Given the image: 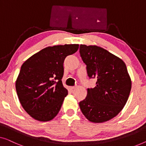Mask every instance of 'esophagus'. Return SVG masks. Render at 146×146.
<instances>
[{
  "mask_svg": "<svg viewBox=\"0 0 146 146\" xmlns=\"http://www.w3.org/2000/svg\"><path fill=\"white\" fill-rule=\"evenodd\" d=\"M76 88V86H74V87H71L70 88V89L72 90H75V89Z\"/></svg>",
  "mask_w": 146,
  "mask_h": 146,
  "instance_id": "34e87169",
  "label": "esophagus"
}]
</instances>
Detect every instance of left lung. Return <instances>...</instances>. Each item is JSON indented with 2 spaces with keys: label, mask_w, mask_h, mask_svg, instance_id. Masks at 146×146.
I'll use <instances>...</instances> for the list:
<instances>
[{
  "label": "left lung",
  "mask_w": 146,
  "mask_h": 146,
  "mask_svg": "<svg viewBox=\"0 0 146 146\" xmlns=\"http://www.w3.org/2000/svg\"><path fill=\"white\" fill-rule=\"evenodd\" d=\"M80 53L87 65L88 76L97 80L96 87L88 89L80 108L89 121H108L122 111L129 97L132 81L125 63L96 45H80Z\"/></svg>",
  "instance_id": "obj_1"
}]
</instances>
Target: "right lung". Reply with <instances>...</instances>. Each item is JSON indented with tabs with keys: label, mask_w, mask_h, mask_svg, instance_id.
<instances>
[{
	"label": "right lung",
	"mask_w": 146,
	"mask_h": 146,
	"mask_svg": "<svg viewBox=\"0 0 146 146\" xmlns=\"http://www.w3.org/2000/svg\"><path fill=\"white\" fill-rule=\"evenodd\" d=\"M78 48V44L49 46L23 63L16 90L22 107L33 119L47 122L57 115L68 95L61 81L63 63Z\"/></svg>",
	"instance_id": "add662e5"
}]
</instances>
